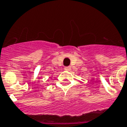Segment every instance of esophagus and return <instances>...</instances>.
<instances>
[{
  "instance_id": "esophagus-1",
  "label": "esophagus",
  "mask_w": 127,
  "mask_h": 127,
  "mask_svg": "<svg viewBox=\"0 0 127 127\" xmlns=\"http://www.w3.org/2000/svg\"><path fill=\"white\" fill-rule=\"evenodd\" d=\"M71 69V66H65L64 67V70H66V71H69Z\"/></svg>"
}]
</instances>
